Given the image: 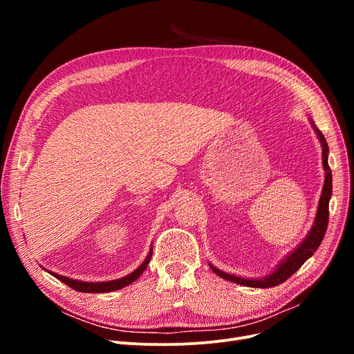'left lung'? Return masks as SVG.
Masks as SVG:
<instances>
[{
    "instance_id": "left-lung-1",
    "label": "left lung",
    "mask_w": 354,
    "mask_h": 354,
    "mask_svg": "<svg viewBox=\"0 0 354 354\" xmlns=\"http://www.w3.org/2000/svg\"><path fill=\"white\" fill-rule=\"evenodd\" d=\"M313 126L315 129V132H317V136H319V139L322 142V146H323V166H324V171H326V179H324L322 198L319 201L317 215H315L314 225H313L310 234L300 244V247L297 248L294 252H291V255H288L271 275H268L266 278H261V280H247V278L235 277V275H231V274L221 271V270H218V268H215L209 264L212 271L215 274H218L221 278H224V280H228V281H232V283L241 284V286H247V287H257V288H268V287L280 286L281 283L288 280V278L297 270H299L320 247L322 241L324 238V234L327 231L328 202H330V198H331L333 188H331V171H330V166H328V162H327L328 146H327V142H326V138L323 136V133L320 132L317 127H315V124H313Z\"/></svg>"
}]
</instances>
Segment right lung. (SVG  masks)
I'll use <instances>...</instances> for the list:
<instances>
[{
    "label": "right lung",
    "mask_w": 354,
    "mask_h": 354,
    "mask_svg": "<svg viewBox=\"0 0 354 354\" xmlns=\"http://www.w3.org/2000/svg\"><path fill=\"white\" fill-rule=\"evenodd\" d=\"M151 258H152V250L149 252V255L146 257V259L143 261V264L135 270L132 274H129L123 278H119V280H113V281H106V283H83V281H77V280H71L68 277H63V275H57L54 272L53 274L57 280H60L62 283L67 284L68 287H71L73 290L80 291V292H109V291H116L120 290L129 284H132L133 281H136L138 278L142 275V272L146 270L147 264L151 263Z\"/></svg>",
    "instance_id": "1"
}]
</instances>
